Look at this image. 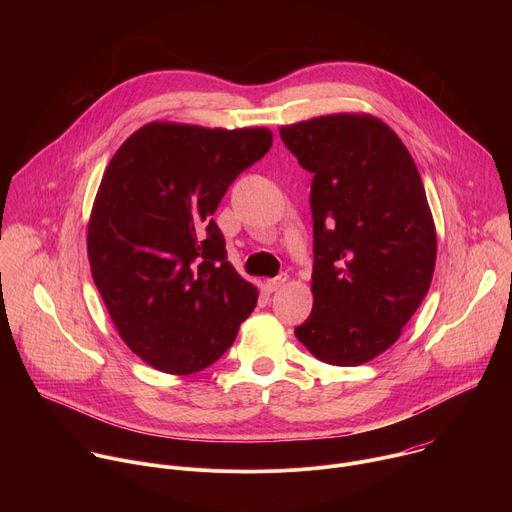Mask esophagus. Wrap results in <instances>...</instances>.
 I'll return each mask as SVG.
<instances>
[{
	"label": "esophagus",
	"instance_id": "1",
	"mask_svg": "<svg viewBox=\"0 0 512 512\" xmlns=\"http://www.w3.org/2000/svg\"><path fill=\"white\" fill-rule=\"evenodd\" d=\"M285 281H287V275H279V277H275V279H267V281H265V287H267L269 291H277V289H281V287L285 285Z\"/></svg>",
	"mask_w": 512,
	"mask_h": 512
}]
</instances>
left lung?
Masks as SVG:
<instances>
[{"mask_svg": "<svg viewBox=\"0 0 512 512\" xmlns=\"http://www.w3.org/2000/svg\"><path fill=\"white\" fill-rule=\"evenodd\" d=\"M314 174L310 318L296 338L322 362L358 367L393 346L431 285L437 239L417 166L371 113L279 127Z\"/></svg>", "mask_w": 512, "mask_h": 512, "instance_id": "8db88e82", "label": "left lung"}]
</instances>
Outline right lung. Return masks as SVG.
<instances>
[{
    "label": "right lung",
    "instance_id": "obj_1",
    "mask_svg": "<svg viewBox=\"0 0 512 512\" xmlns=\"http://www.w3.org/2000/svg\"><path fill=\"white\" fill-rule=\"evenodd\" d=\"M271 143L267 127L152 121L105 168L91 275L121 340L150 367L178 377L210 367L255 310L259 289L227 261L212 214Z\"/></svg>",
    "mask_w": 512,
    "mask_h": 512
}]
</instances>
